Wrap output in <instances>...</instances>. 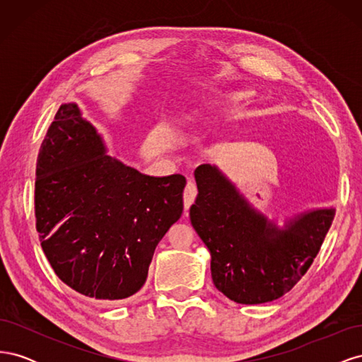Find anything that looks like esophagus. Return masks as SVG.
Here are the masks:
<instances>
[{"mask_svg":"<svg viewBox=\"0 0 362 362\" xmlns=\"http://www.w3.org/2000/svg\"><path fill=\"white\" fill-rule=\"evenodd\" d=\"M196 194H198V187H196L194 182L189 181L187 185H185V189H184V208H185V211H189L190 205L196 199Z\"/></svg>","mask_w":362,"mask_h":362,"instance_id":"1","label":"esophagus"}]
</instances>
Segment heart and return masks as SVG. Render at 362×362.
<instances>
[{
	"label": "heart",
	"instance_id": "obj_1",
	"mask_svg": "<svg viewBox=\"0 0 362 362\" xmlns=\"http://www.w3.org/2000/svg\"><path fill=\"white\" fill-rule=\"evenodd\" d=\"M247 92L243 90H234V92H229L225 95H218V96H210V98H205L202 101V108L206 107H217V105H223V104H233V103H242L247 98Z\"/></svg>",
	"mask_w": 362,
	"mask_h": 362
}]
</instances>
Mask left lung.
Returning <instances> with one entry per match:
<instances>
[{
  "label": "left lung",
  "mask_w": 362,
  "mask_h": 362,
  "mask_svg": "<svg viewBox=\"0 0 362 362\" xmlns=\"http://www.w3.org/2000/svg\"><path fill=\"white\" fill-rule=\"evenodd\" d=\"M198 198L190 221L211 254V278L237 303L272 302L288 293L319 254L335 210L294 216L279 228L257 211L211 164L194 170Z\"/></svg>",
  "instance_id": "obj_1"
}]
</instances>
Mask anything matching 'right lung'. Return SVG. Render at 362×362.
<instances>
[{
    "label": "right lung",
    "instance_id": "obj_1",
    "mask_svg": "<svg viewBox=\"0 0 362 362\" xmlns=\"http://www.w3.org/2000/svg\"><path fill=\"white\" fill-rule=\"evenodd\" d=\"M185 178L149 177L105 154L76 104H63L36 164L40 246L56 275L110 303L137 293L160 240L182 214Z\"/></svg>",
    "mask_w": 362,
    "mask_h": 362
}]
</instances>
